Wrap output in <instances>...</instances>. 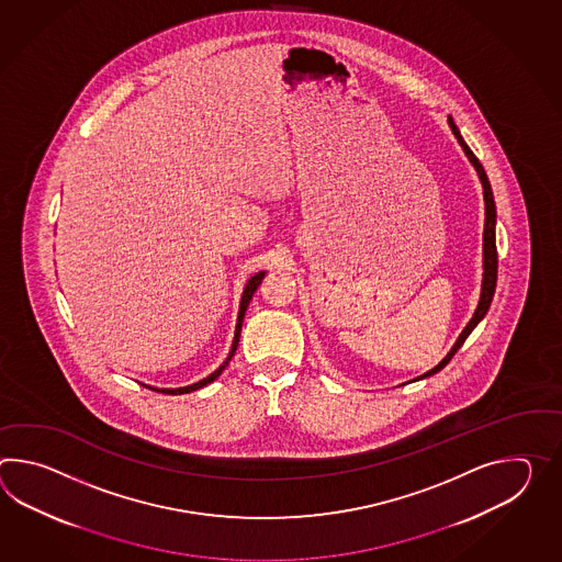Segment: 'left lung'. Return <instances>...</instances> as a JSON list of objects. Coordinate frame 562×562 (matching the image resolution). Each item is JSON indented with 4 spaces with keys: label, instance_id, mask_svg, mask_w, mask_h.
Instances as JSON below:
<instances>
[{
    "label": "left lung",
    "instance_id": "obj_1",
    "mask_svg": "<svg viewBox=\"0 0 562 562\" xmlns=\"http://www.w3.org/2000/svg\"><path fill=\"white\" fill-rule=\"evenodd\" d=\"M448 123L449 126H451V131H453V135L458 138V143L462 145L463 153L468 155V159H470V162L474 165V169L477 171V177H480V181H482V188H484V203H486V222H484V278H482L480 302H477V308H475L472 321L465 325V328L462 330V335L458 337L456 345H453L448 355H446V359L439 362L437 367H434L431 371H427V373L422 374V376H417V381H419V379H425V376L436 374L437 371H441V369L451 361V357H453V355L458 352V349L462 347L463 342H465V338L470 337V333L474 330L477 323L486 316L487 308H490L492 299H494L496 280H498V251H496V203H494V193H492V188H490V181H487V175L486 171H484V167H482V162L477 161V157L472 153V149L465 145V140H463L462 135H460V131H458V126H456L451 116H449Z\"/></svg>",
    "mask_w": 562,
    "mask_h": 562
}]
</instances>
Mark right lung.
Listing matches in <instances>:
<instances>
[{
	"instance_id": "add662e5",
	"label": "right lung",
	"mask_w": 562,
	"mask_h": 562,
	"mask_svg": "<svg viewBox=\"0 0 562 562\" xmlns=\"http://www.w3.org/2000/svg\"><path fill=\"white\" fill-rule=\"evenodd\" d=\"M263 276L266 272H258V274L251 276L250 280H248V284L244 288V294H241V302H239V312H237V323H236V335H234V342H232V350H229V355H227V359H225L215 371H213L210 376H205V379H201L198 383H193V385H188V387H179V389H157L149 387V385H145V387H149L150 391H159V393H167V395H183V393H191V391H198V389L205 387V385H210L212 381H215L222 371H224L225 367L229 364L232 361V357H234V352L237 349V342H239V333H241V323H244V316H246V311H248V304H250L251 296H254V292L258 290V286L262 284Z\"/></svg>"
}]
</instances>
